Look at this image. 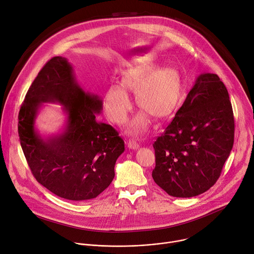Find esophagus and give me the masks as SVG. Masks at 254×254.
<instances>
[{
	"label": "esophagus",
	"instance_id": "obj_1",
	"mask_svg": "<svg viewBox=\"0 0 254 254\" xmlns=\"http://www.w3.org/2000/svg\"><path fill=\"white\" fill-rule=\"evenodd\" d=\"M139 147L138 142H136L134 139H129L128 141V148L131 150H136Z\"/></svg>",
	"mask_w": 254,
	"mask_h": 254
}]
</instances>
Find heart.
Masks as SVG:
<instances>
[{
  "instance_id": "heart-1",
  "label": "heart",
  "mask_w": 254,
  "mask_h": 254,
  "mask_svg": "<svg viewBox=\"0 0 254 254\" xmlns=\"http://www.w3.org/2000/svg\"><path fill=\"white\" fill-rule=\"evenodd\" d=\"M122 86L135 93V102L143 113H139L130 126L136 134L146 132L152 117L158 121L170 118L184 99V85L179 72L174 68H162L154 63H141L126 72ZM131 108L127 93L119 85H113L104 96V111L112 122L123 125Z\"/></svg>"
}]
</instances>
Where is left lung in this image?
Instances as JSON below:
<instances>
[{"instance_id":"1","label":"left lung","mask_w":254,"mask_h":254,"mask_svg":"<svg viewBox=\"0 0 254 254\" xmlns=\"http://www.w3.org/2000/svg\"><path fill=\"white\" fill-rule=\"evenodd\" d=\"M233 142L234 117L227 88L217 74H201L153 143V179L173 197L200 195L219 179Z\"/></svg>"}]
</instances>
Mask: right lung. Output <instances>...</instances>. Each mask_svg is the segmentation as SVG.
I'll return each mask as SVG.
<instances>
[{"mask_svg": "<svg viewBox=\"0 0 254 254\" xmlns=\"http://www.w3.org/2000/svg\"><path fill=\"white\" fill-rule=\"evenodd\" d=\"M44 102L64 105L68 116L65 130L48 139L33 127ZM101 110L102 101L82 90L64 57L51 58L31 84L18 117L20 142L33 176L53 194L84 201L97 197L113 182L125 141L111 125L96 121Z\"/></svg>", "mask_w": 254, "mask_h": 254, "instance_id": "right-lung-1", "label": "right lung"}]
</instances>
